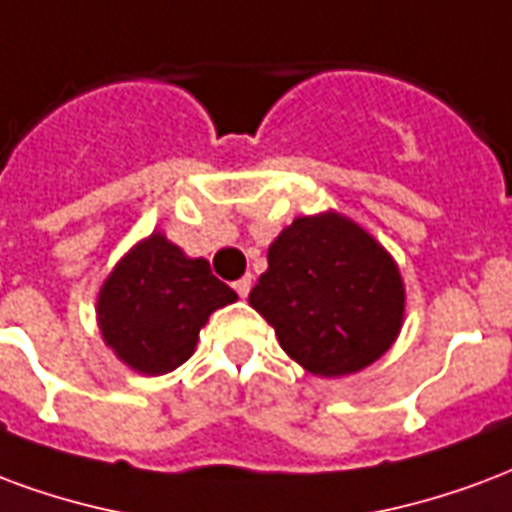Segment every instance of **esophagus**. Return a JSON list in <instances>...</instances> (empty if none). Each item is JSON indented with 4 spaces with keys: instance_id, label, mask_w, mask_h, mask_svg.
I'll return each mask as SVG.
<instances>
[{
    "instance_id": "esophagus-1",
    "label": "esophagus",
    "mask_w": 512,
    "mask_h": 512,
    "mask_svg": "<svg viewBox=\"0 0 512 512\" xmlns=\"http://www.w3.org/2000/svg\"><path fill=\"white\" fill-rule=\"evenodd\" d=\"M234 292L240 294V297H248V292H251V278H248V275L240 278V281L234 283Z\"/></svg>"
}]
</instances>
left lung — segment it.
I'll use <instances>...</instances> for the list:
<instances>
[{"instance_id":"1","label":"left lung","mask_w":512,"mask_h":512,"mask_svg":"<svg viewBox=\"0 0 512 512\" xmlns=\"http://www.w3.org/2000/svg\"><path fill=\"white\" fill-rule=\"evenodd\" d=\"M267 264L248 302L305 371L357 374L401 333L398 264L354 220L338 212L294 218L270 245Z\"/></svg>"}]
</instances>
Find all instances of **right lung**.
Instances as JSON below:
<instances>
[{
	"instance_id": "right-lung-1",
	"label": "right lung",
	"mask_w": 512,
	"mask_h": 512,
	"mask_svg": "<svg viewBox=\"0 0 512 512\" xmlns=\"http://www.w3.org/2000/svg\"><path fill=\"white\" fill-rule=\"evenodd\" d=\"M237 300L207 259H188L160 231L133 245L98 294L103 341L119 360L147 376L188 360L212 311Z\"/></svg>"
}]
</instances>
